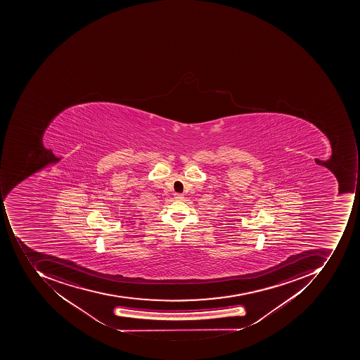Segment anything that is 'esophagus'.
<instances>
[{
  "label": "esophagus",
  "mask_w": 360,
  "mask_h": 360,
  "mask_svg": "<svg viewBox=\"0 0 360 360\" xmlns=\"http://www.w3.org/2000/svg\"><path fill=\"white\" fill-rule=\"evenodd\" d=\"M174 198L176 200H183L184 199V195H181V193H175Z\"/></svg>",
  "instance_id": "esophagus-1"
}]
</instances>
